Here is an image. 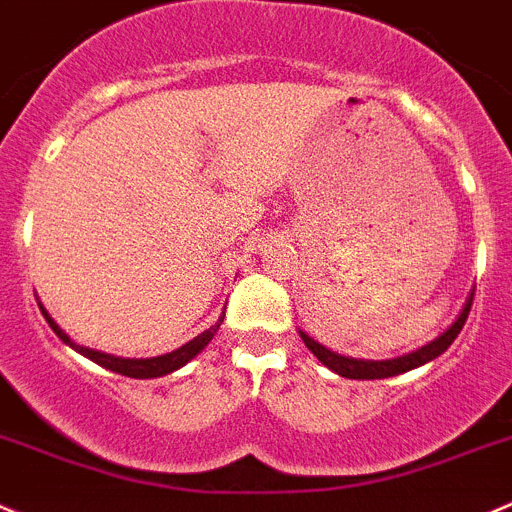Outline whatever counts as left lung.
<instances>
[{"mask_svg":"<svg viewBox=\"0 0 512 512\" xmlns=\"http://www.w3.org/2000/svg\"><path fill=\"white\" fill-rule=\"evenodd\" d=\"M472 299H475V289H472L470 299H467L465 309L460 311V316L455 319V324L447 329L442 337H437L435 342L425 344L422 349H417V352L412 354H405V357H397V359H384V362H364V359H349V357H342V354H334L329 352L326 347H321L319 342H314V339L309 337V334L301 332V339H304L306 347L314 352V357L319 359L324 367H329L332 372L342 374V377L347 379H384V377H394V374H402V372H410V369L415 367H422V364L432 362L435 357H440L442 352H445L447 347H450L452 342L457 339V334H460V329L465 326L467 321V314H470V306H472Z\"/></svg>","mask_w":512,"mask_h":512,"instance_id":"1","label":"left lung"}]
</instances>
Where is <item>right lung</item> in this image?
<instances>
[{"mask_svg": "<svg viewBox=\"0 0 512 512\" xmlns=\"http://www.w3.org/2000/svg\"><path fill=\"white\" fill-rule=\"evenodd\" d=\"M40 309H42V306H40ZM42 314H45L47 324H50L52 329H55V334H57V337L62 339V342H67V344H70V347H75L77 352L85 354L87 359H92V362L100 364V367L110 369V372L123 374V377H133V379H153V377H163V374L175 372V369H180V367H183V364L191 362V359L196 357V354L201 352V349L206 347L208 342H211L213 334H216V332H218V326H221L223 316H226V314L218 316V321H216V324L211 326V329H206V332H203V334H198L196 339H191V342L183 344V347L175 349V352L163 354V357H150V359H123V357H113V354L92 352V349L80 347V344H75V342H72L70 337H67L65 332H62L60 326H57L55 321H52V316L47 314L45 309H42Z\"/></svg>", "mask_w": 512, "mask_h": 512, "instance_id": "1", "label": "right lung"}]
</instances>
